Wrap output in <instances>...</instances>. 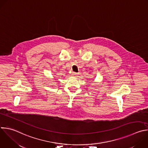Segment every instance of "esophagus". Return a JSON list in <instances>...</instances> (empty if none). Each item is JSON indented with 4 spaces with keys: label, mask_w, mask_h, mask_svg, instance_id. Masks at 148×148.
<instances>
[{
    "label": "esophagus",
    "mask_w": 148,
    "mask_h": 148,
    "mask_svg": "<svg viewBox=\"0 0 148 148\" xmlns=\"http://www.w3.org/2000/svg\"><path fill=\"white\" fill-rule=\"evenodd\" d=\"M71 75H72V76H73V77H77L78 74V73H77L73 72L72 74H71Z\"/></svg>",
    "instance_id": "esophagus-1"
}]
</instances>
